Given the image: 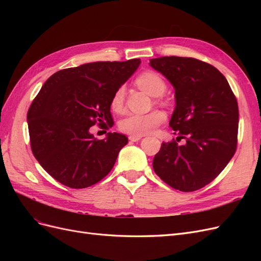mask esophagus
<instances>
[{
  "mask_svg": "<svg viewBox=\"0 0 261 261\" xmlns=\"http://www.w3.org/2000/svg\"><path fill=\"white\" fill-rule=\"evenodd\" d=\"M128 138L130 141H138L141 139V136H129Z\"/></svg>",
  "mask_w": 261,
  "mask_h": 261,
  "instance_id": "1",
  "label": "esophagus"
}]
</instances>
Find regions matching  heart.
Masks as SVG:
<instances>
[{
	"label": "heart",
	"instance_id": "obj_1",
	"mask_svg": "<svg viewBox=\"0 0 261 261\" xmlns=\"http://www.w3.org/2000/svg\"><path fill=\"white\" fill-rule=\"evenodd\" d=\"M136 85L141 90L146 91L152 97H158L161 101V96L167 91V83L163 78L152 70H146L136 78ZM125 101V87L121 86L115 90L111 98L110 106L114 112H121ZM165 121V114L161 111H152L147 114L130 113L126 115L118 123V128L130 136H144L151 133L158 126Z\"/></svg>",
	"mask_w": 261,
	"mask_h": 261
}]
</instances>
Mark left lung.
<instances>
[{
	"label": "left lung",
	"instance_id": "left-lung-1",
	"mask_svg": "<svg viewBox=\"0 0 261 261\" xmlns=\"http://www.w3.org/2000/svg\"><path fill=\"white\" fill-rule=\"evenodd\" d=\"M150 66L175 89L170 126L186 144L162 143L153 158L155 174L180 192H194L215 179L236 151L238 101L226 78L208 63L193 58L162 57ZM177 140V139H176Z\"/></svg>",
	"mask_w": 261,
	"mask_h": 261
}]
</instances>
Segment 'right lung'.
Returning <instances> with one entry per match:
<instances>
[{"instance_id":"right-lung-1","label":"right lung","mask_w":261,"mask_h":261,"mask_svg":"<svg viewBox=\"0 0 261 261\" xmlns=\"http://www.w3.org/2000/svg\"><path fill=\"white\" fill-rule=\"evenodd\" d=\"M139 64V59L87 63L59 70L42 86L27 114L30 146L41 167L61 184L89 187L114 167L127 137L108 133L106 139H97L89 128L113 121V93Z\"/></svg>"}]
</instances>
